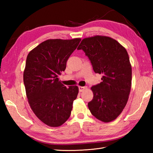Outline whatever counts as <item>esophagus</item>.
<instances>
[{"label": "esophagus", "mask_w": 153, "mask_h": 153, "mask_svg": "<svg viewBox=\"0 0 153 153\" xmlns=\"http://www.w3.org/2000/svg\"><path fill=\"white\" fill-rule=\"evenodd\" d=\"M87 89V87H82V86H79V92H82L84 90Z\"/></svg>", "instance_id": "obj_1"}]
</instances>
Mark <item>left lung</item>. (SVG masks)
<instances>
[{"mask_svg": "<svg viewBox=\"0 0 153 153\" xmlns=\"http://www.w3.org/2000/svg\"><path fill=\"white\" fill-rule=\"evenodd\" d=\"M77 49H82L102 82L91 87L93 98L88 103L91 113L103 122L118 117L128 102L131 86V66L128 52L114 39L96 35L85 38Z\"/></svg>", "mask_w": 153, "mask_h": 153, "instance_id": "obj_1", "label": "left lung"}]
</instances>
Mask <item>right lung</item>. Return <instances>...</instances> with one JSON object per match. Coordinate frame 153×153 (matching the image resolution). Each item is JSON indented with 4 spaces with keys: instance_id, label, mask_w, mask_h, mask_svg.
<instances>
[{
    "instance_id": "add662e5",
    "label": "right lung",
    "mask_w": 153,
    "mask_h": 153,
    "mask_svg": "<svg viewBox=\"0 0 153 153\" xmlns=\"http://www.w3.org/2000/svg\"><path fill=\"white\" fill-rule=\"evenodd\" d=\"M80 41L48 39L27 56L24 83L28 102L37 118L48 126H60L70 116L78 87L67 88L58 77L66 69L68 59Z\"/></svg>"
}]
</instances>
